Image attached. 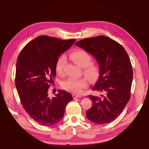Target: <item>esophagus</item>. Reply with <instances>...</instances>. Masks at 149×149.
Here are the masks:
<instances>
[{
    "instance_id": "34e87169",
    "label": "esophagus",
    "mask_w": 149,
    "mask_h": 149,
    "mask_svg": "<svg viewBox=\"0 0 149 149\" xmlns=\"http://www.w3.org/2000/svg\"><path fill=\"white\" fill-rule=\"evenodd\" d=\"M73 98H79V97H81L82 96L79 95V94H73Z\"/></svg>"
}]
</instances>
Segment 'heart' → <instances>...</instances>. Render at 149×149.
<instances>
[{"label":"heart","mask_w":149,"mask_h":149,"mask_svg":"<svg viewBox=\"0 0 149 149\" xmlns=\"http://www.w3.org/2000/svg\"><path fill=\"white\" fill-rule=\"evenodd\" d=\"M71 58L76 64L81 67L84 68V73L89 78L91 79L97 78L100 74V68L96 64L91 63L92 60L91 56L87 52L82 49H78L72 52ZM66 63V58L65 55L58 58L55 65V71L58 74H62L64 73V68ZM88 84L89 81L86 78H70L62 83V87L68 91L79 94L88 87Z\"/></svg>","instance_id":"obj_1"}]
</instances>
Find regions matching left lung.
<instances>
[{
  "mask_svg": "<svg viewBox=\"0 0 149 149\" xmlns=\"http://www.w3.org/2000/svg\"><path fill=\"white\" fill-rule=\"evenodd\" d=\"M75 45L95 58L100 66V76L92 90L103 94L87 96L93 105L86 115L97 124L110 123L130 97L133 71L128 54L119 43L103 35L84 38Z\"/></svg>",
  "mask_w": 149,
  "mask_h": 149,
  "instance_id": "obj_1",
  "label": "left lung"
}]
</instances>
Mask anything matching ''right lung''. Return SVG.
I'll use <instances>...</instances> for the list:
<instances>
[{
	"label": "right lung",
	"mask_w": 149,
	"mask_h": 149,
	"mask_svg": "<svg viewBox=\"0 0 149 149\" xmlns=\"http://www.w3.org/2000/svg\"><path fill=\"white\" fill-rule=\"evenodd\" d=\"M76 42L42 35L22 49L17 58L15 86L24 109L40 125L57 124L64 116L66 106L73 100L71 94L58 90L50 98L48 91L56 76L58 58Z\"/></svg>",
	"instance_id": "add662e5"
}]
</instances>
